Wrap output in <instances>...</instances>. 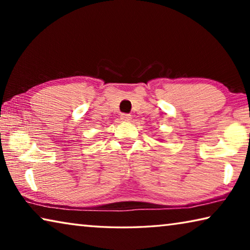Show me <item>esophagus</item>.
Returning <instances> with one entry per match:
<instances>
[{"label": "esophagus", "mask_w": 250, "mask_h": 250, "mask_svg": "<svg viewBox=\"0 0 250 250\" xmlns=\"http://www.w3.org/2000/svg\"><path fill=\"white\" fill-rule=\"evenodd\" d=\"M120 118H121L122 121H130L131 118H132V117H131V115H128V113H122Z\"/></svg>", "instance_id": "1"}]
</instances>
